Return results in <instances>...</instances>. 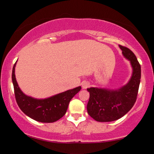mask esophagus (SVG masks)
Wrapping results in <instances>:
<instances>
[{
    "label": "esophagus",
    "instance_id": "34e87169",
    "mask_svg": "<svg viewBox=\"0 0 154 154\" xmlns=\"http://www.w3.org/2000/svg\"><path fill=\"white\" fill-rule=\"evenodd\" d=\"M89 87H90V83L89 82H82V89H86V88H88Z\"/></svg>",
    "mask_w": 154,
    "mask_h": 154
}]
</instances>
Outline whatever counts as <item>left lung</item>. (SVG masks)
Here are the masks:
<instances>
[{
  "instance_id": "8db88e82",
  "label": "left lung",
  "mask_w": 154,
  "mask_h": 154,
  "mask_svg": "<svg viewBox=\"0 0 154 154\" xmlns=\"http://www.w3.org/2000/svg\"><path fill=\"white\" fill-rule=\"evenodd\" d=\"M124 57L130 61L132 77L125 85L118 89L90 88L88 113L97 122L115 121L127 114L135 104L141 77L140 65L135 55L128 48L119 45Z\"/></svg>"
}]
</instances>
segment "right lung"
<instances>
[{
    "mask_svg": "<svg viewBox=\"0 0 154 154\" xmlns=\"http://www.w3.org/2000/svg\"><path fill=\"white\" fill-rule=\"evenodd\" d=\"M16 62L12 70V82L16 100L26 116L35 121L51 123L61 119L66 114L70 100L81 90L77 87L44 99H38L24 94L19 88L15 77Z\"/></svg>",
    "mask_w": 154,
    "mask_h": 154,
    "instance_id": "1",
    "label": "right lung"
}]
</instances>
